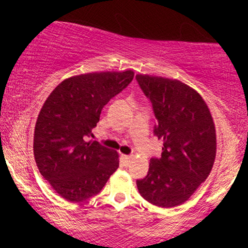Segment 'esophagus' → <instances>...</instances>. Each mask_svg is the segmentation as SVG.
<instances>
[{
    "label": "esophagus",
    "mask_w": 248,
    "mask_h": 248,
    "mask_svg": "<svg viewBox=\"0 0 248 248\" xmlns=\"http://www.w3.org/2000/svg\"><path fill=\"white\" fill-rule=\"evenodd\" d=\"M122 157H124V160L126 162H129L130 158H132V156H130V155H124Z\"/></svg>",
    "instance_id": "1"
}]
</instances>
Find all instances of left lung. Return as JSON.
Returning <instances> with one entry per match:
<instances>
[{
  "label": "left lung",
  "instance_id": "8db88e82",
  "mask_svg": "<svg viewBox=\"0 0 248 248\" xmlns=\"http://www.w3.org/2000/svg\"><path fill=\"white\" fill-rule=\"evenodd\" d=\"M136 80L152 102L154 135L163 140L160 157H152L138 189L161 207L183 204L207 178L216 157V129L202 96L183 82L138 75Z\"/></svg>",
  "mask_w": 248,
  "mask_h": 248
}]
</instances>
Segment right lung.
<instances>
[{
  "instance_id": "1",
  "label": "right lung",
  "mask_w": 248,
  "mask_h": 248,
  "mask_svg": "<svg viewBox=\"0 0 248 248\" xmlns=\"http://www.w3.org/2000/svg\"><path fill=\"white\" fill-rule=\"evenodd\" d=\"M134 78L133 71L94 72L66 79L43 105L33 154L39 172L69 202L98 195L119 167L118 153L88 141L101 109Z\"/></svg>"
}]
</instances>
